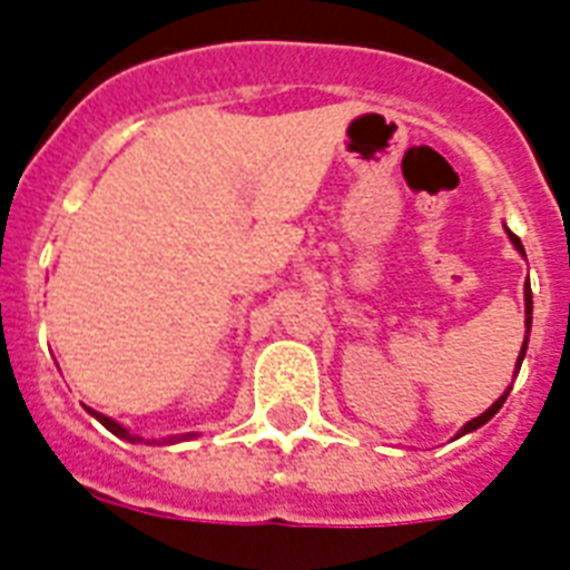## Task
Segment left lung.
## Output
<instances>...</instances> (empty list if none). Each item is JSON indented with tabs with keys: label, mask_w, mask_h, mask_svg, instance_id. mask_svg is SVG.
Listing matches in <instances>:
<instances>
[{
	"label": "left lung",
	"mask_w": 570,
	"mask_h": 570,
	"mask_svg": "<svg viewBox=\"0 0 570 570\" xmlns=\"http://www.w3.org/2000/svg\"><path fill=\"white\" fill-rule=\"evenodd\" d=\"M509 239H512V245H514V248H518V250H521V254H523V245H521V239H518V236H514L512 230H509ZM523 302H527V340H523V346H521V355H518V370H521V364H523V355H527V343H530V325H532V293H530V281H527V286H523ZM505 396H509V390H505L503 396L497 399L494 405L488 407L485 414L473 416V420H470V423L464 425V429H461L459 434H468V432H473V429H479V425H485L488 420H491V416H494L497 411H500V407H503Z\"/></svg>",
	"instance_id": "left-lung-1"
}]
</instances>
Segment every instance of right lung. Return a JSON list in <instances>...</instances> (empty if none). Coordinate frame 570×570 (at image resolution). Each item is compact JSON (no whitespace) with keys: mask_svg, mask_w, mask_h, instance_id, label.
<instances>
[{"mask_svg":"<svg viewBox=\"0 0 570 570\" xmlns=\"http://www.w3.org/2000/svg\"><path fill=\"white\" fill-rule=\"evenodd\" d=\"M88 411H91V407H88ZM91 414L97 416V420H100V423L106 425V429H109L111 434H118V438H124V441H132V443H136V441H141V438H136V434H129L127 429H124V425H120V423H115V420H111V416H106V414H97V411H91Z\"/></svg>","mask_w":570,"mask_h":570,"instance_id":"right-lung-1","label":"right lung"}]
</instances>
